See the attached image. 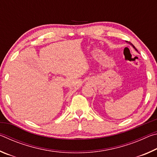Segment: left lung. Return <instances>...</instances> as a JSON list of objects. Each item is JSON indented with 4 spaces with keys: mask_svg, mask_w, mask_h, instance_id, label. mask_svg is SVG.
<instances>
[{
    "mask_svg": "<svg viewBox=\"0 0 157 157\" xmlns=\"http://www.w3.org/2000/svg\"><path fill=\"white\" fill-rule=\"evenodd\" d=\"M127 43H128V44H129L130 45H131V46H133V48H134L135 50H136V51H138V50H137V49L136 48H135V47H134V45H133V44H132V43H130V42H128V41H127Z\"/></svg>",
    "mask_w": 157,
    "mask_h": 157,
    "instance_id": "8db88e82",
    "label": "left lung"
}]
</instances>
